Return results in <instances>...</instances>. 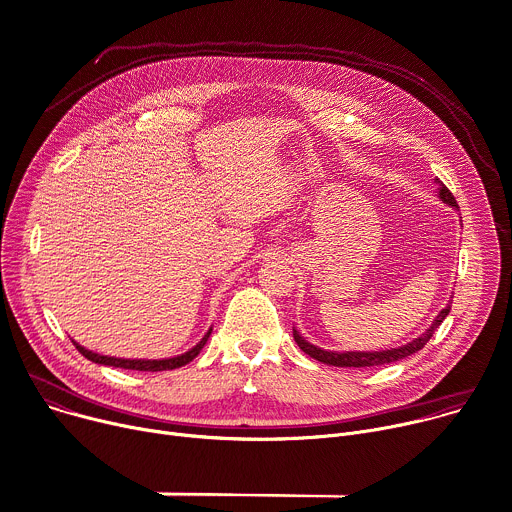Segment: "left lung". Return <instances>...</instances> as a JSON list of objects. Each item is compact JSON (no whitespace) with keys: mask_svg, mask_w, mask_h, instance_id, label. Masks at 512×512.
<instances>
[{"mask_svg":"<svg viewBox=\"0 0 512 512\" xmlns=\"http://www.w3.org/2000/svg\"><path fill=\"white\" fill-rule=\"evenodd\" d=\"M439 198H441L445 204L457 208V202H455L453 194L445 188V185H443L441 181H439ZM449 310H451V304H447V306L435 316L433 324H431V327H429L421 337L410 341V343H406V345H402V347H396V349H386V351H345V353H339V351H324V349H320V347L308 343L296 329H294V341L298 343V347H300L306 355H310L312 359H316V361H320V363H327V365H337V367H374V365H386V363L400 361V359H404V357H408V355H412V353H416V351H421V349L429 343V339L433 337V333L439 329V324L445 320V316L449 314Z\"/></svg>","mask_w":512,"mask_h":512,"instance_id":"1","label":"left lung"}]
</instances>
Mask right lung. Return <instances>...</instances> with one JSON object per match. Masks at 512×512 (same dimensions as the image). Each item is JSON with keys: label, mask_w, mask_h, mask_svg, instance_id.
Listing matches in <instances>:
<instances>
[{"label": "right lung", "mask_w": 512, "mask_h": 512, "mask_svg": "<svg viewBox=\"0 0 512 512\" xmlns=\"http://www.w3.org/2000/svg\"><path fill=\"white\" fill-rule=\"evenodd\" d=\"M210 333H212V329H210V331L202 337V341H200L196 347H192L190 351H185V353H181V355H177V357H169V359H120V357H108V355L94 353V351H89V349L81 347V345L75 343V341H73V345L77 347V351H79L83 357H87L89 361H94V363H100V365H112V367H122V369H138V371H165V369H175V367H181V365H185V363H190V361L204 349V345H206Z\"/></svg>", "instance_id": "1"}]
</instances>
